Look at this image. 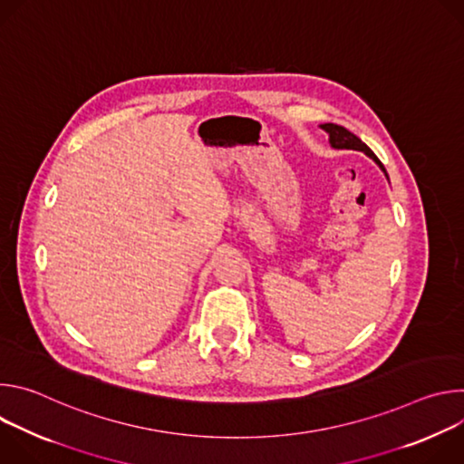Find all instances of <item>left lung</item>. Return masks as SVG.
Listing matches in <instances>:
<instances>
[{
  "label": "left lung",
  "instance_id": "1",
  "mask_svg": "<svg viewBox=\"0 0 464 464\" xmlns=\"http://www.w3.org/2000/svg\"><path fill=\"white\" fill-rule=\"evenodd\" d=\"M321 128L328 134V141H330V147L333 149H345V150H360L363 152L365 156H369L371 160H374L378 163V167L385 172L383 165L380 163V160L374 156V152L358 138L354 136L353 131H349L347 128L340 126V124H334V122H324L321 124ZM387 176V174H385Z\"/></svg>",
  "mask_w": 464,
  "mask_h": 464
}]
</instances>
